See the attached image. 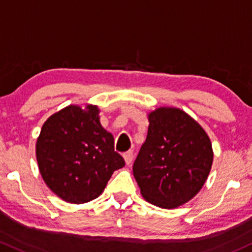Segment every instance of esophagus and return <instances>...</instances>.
I'll return each instance as SVG.
<instances>
[{
    "mask_svg": "<svg viewBox=\"0 0 252 252\" xmlns=\"http://www.w3.org/2000/svg\"><path fill=\"white\" fill-rule=\"evenodd\" d=\"M124 159H125L126 164H131L132 161H133V153L132 151H126L124 153Z\"/></svg>",
    "mask_w": 252,
    "mask_h": 252,
    "instance_id": "1",
    "label": "esophagus"
}]
</instances>
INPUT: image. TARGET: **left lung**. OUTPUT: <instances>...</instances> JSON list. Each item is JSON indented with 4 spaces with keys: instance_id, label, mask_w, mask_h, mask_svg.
<instances>
[{
    "instance_id": "1",
    "label": "left lung",
    "mask_w": 252,
    "mask_h": 252,
    "mask_svg": "<svg viewBox=\"0 0 252 252\" xmlns=\"http://www.w3.org/2000/svg\"><path fill=\"white\" fill-rule=\"evenodd\" d=\"M148 120L133 175L145 201L174 209L191 201L207 181L214 159L212 142L179 108L158 107L149 113Z\"/></svg>"
}]
</instances>
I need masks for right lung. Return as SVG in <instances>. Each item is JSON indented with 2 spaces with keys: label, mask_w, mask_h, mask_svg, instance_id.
<instances>
[{
  "label": "right lung",
  "mask_w": 252,
  "mask_h": 252,
  "mask_svg": "<svg viewBox=\"0 0 252 252\" xmlns=\"http://www.w3.org/2000/svg\"><path fill=\"white\" fill-rule=\"evenodd\" d=\"M36 158L48 188L73 204L97 198L113 173L125 166L94 104L67 105L49 116L37 138Z\"/></svg>",
  "instance_id": "add662e5"
}]
</instances>
